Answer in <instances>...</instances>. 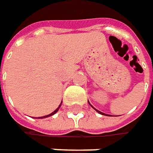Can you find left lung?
I'll return each instance as SVG.
<instances>
[{"label": "left lung", "instance_id": "8db88e82", "mask_svg": "<svg viewBox=\"0 0 153 153\" xmlns=\"http://www.w3.org/2000/svg\"><path fill=\"white\" fill-rule=\"evenodd\" d=\"M88 103H89V104H90V105H91V106H92V108H94V109H95V110H96V111H97V112H98V113H99V114H103V115H108V116H109V114H104V113L101 112V111H99V110H98V109H96L95 108L93 107V105H92L91 103H89V102H88Z\"/></svg>", "mask_w": 153, "mask_h": 153}]
</instances>
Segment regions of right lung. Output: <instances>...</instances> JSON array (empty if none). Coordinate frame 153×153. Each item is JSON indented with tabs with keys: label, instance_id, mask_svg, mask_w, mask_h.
I'll return each mask as SVG.
<instances>
[{
	"label": "right lung",
	"instance_id": "1",
	"mask_svg": "<svg viewBox=\"0 0 153 153\" xmlns=\"http://www.w3.org/2000/svg\"><path fill=\"white\" fill-rule=\"evenodd\" d=\"M61 103H62V102L60 103V105H59V107L55 109V111H54V112H52V113H51V114H48V115H45V116H42V117H39V118H37V119H44V118L50 117V116H51V115H54V114H55V113H57V111L59 110V108H60V106H61Z\"/></svg>",
	"mask_w": 153,
	"mask_h": 153
}]
</instances>
